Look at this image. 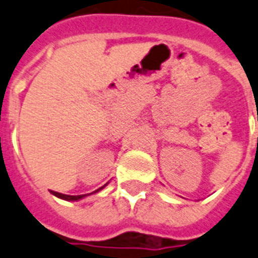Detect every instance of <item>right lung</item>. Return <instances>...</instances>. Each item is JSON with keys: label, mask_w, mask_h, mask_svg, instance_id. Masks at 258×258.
<instances>
[{"label": "right lung", "mask_w": 258, "mask_h": 258, "mask_svg": "<svg viewBox=\"0 0 258 258\" xmlns=\"http://www.w3.org/2000/svg\"><path fill=\"white\" fill-rule=\"evenodd\" d=\"M102 189V187H100ZM100 189H98V190H100ZM96 190V191H98ZM54 196H57V197H59V199H63V200H68V201H76V200H80V199H83V197H85L87 195H80V196H69V195H62V193H58V191H51Z\"/></svg>", "instance_id": "1"}]
</instances>
